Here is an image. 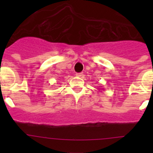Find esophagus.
Segmentation results:
<instances>
[{
    "instance_id": "34e87169",
    "label": "esophagus",
    "mask_w": 153,
    "mask_h": 153,
    "mask_svg": "<svg viewBox=\"0 0 153 153\" xmlns=\"http://www.w3.org/2000/svg\"><path fill=\"white\" fill-rule=\"evenodd\" d=\"M82 75H83L82 72H80V73H76V74H75V75H76V76H78V77L82 76Z\"/></svg>"
}]
</instances>
